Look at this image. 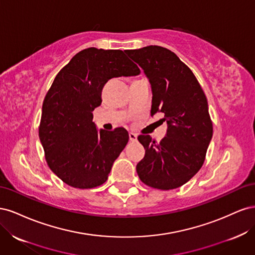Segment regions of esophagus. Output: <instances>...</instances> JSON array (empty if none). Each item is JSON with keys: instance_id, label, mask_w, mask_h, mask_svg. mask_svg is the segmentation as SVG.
<instances>
[{"instance_id": "esophagus-1", "label": "esophagus", "mask_w": 255, "mask_h": 255, "mask_svg": "<svg viewBox=\"0 0 255 255\" xmlns=\"http://www.w3.org/2000/svg\"><path fill=\"white\" fill-rule=\"evenodd\" d=\"M128 137L130 141H136L137 140V135L134 133H128Z\"/></svg>"}]
</instances>
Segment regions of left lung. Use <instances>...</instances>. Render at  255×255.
Returning <instances> with one entry per match:
<instances>
[{"mask_svg":"<svg viewBox=\"0 0 255 255\" xmlns=\"http://www.w3.org/2000/svg\"><path fill=\"white\" fill-rule=\"evenodd\" d=\"M152 86L151 115L161 113L168 125L156 142L149 135L138 140L145 150L137 174L150 187L169 190L187 183L200 169L213 136L207 99L190 69L175 54L159 45L127 50Z\"/></svg>","mask_w":255,"mask_h":255,"instance_id":"8db88e82","label":"left lung"}]
</instances>
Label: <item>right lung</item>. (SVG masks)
Instances as JSON below:
<instances>
[{
    "instance_id": "obj_1",
    "label": "right lung",
    "mask_w": 255,
    "mask_h": 255,
    "mask_svg": "<svg viewBox=\"0 0 255 255\" xmlns=\"http://www.w3.org/2000/svg\"><path fill=\"white\" fill-rule=\"evenodd\" d=\"M121 50L88 48L61 69L44 97L39 138L51 170L69 186L88 189L106 182L128 141L126 128L99 130L92 112L107 81L139 74Z\"/></svg>"
}]
</instances>
